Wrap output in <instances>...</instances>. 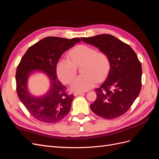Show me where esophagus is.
I'll return each mask as SVG.
<instances>
[{"label": "esophagus", "mask_w": 159, "mask_h": 159, "mask_svg": "<svg viewBox=\"0 0 159 159\" xmlns=\"http://www.w3.org/2000/svg\"><path fill=\"white\" fill-rule=\"evenodd\" d=\"M82 94H84L83 93H81V92H75V93H74V96H78V95H82Z\"/></svg>", "instance_id": "esophagus-1"}]
</instances>
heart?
Here are the masks:
<instances>
[{
	"mask_svg": "<svg viewBox=\"0 0 159 159\" xmlns=\"http://www.w3.org/2000/svg\"><path fill=\"white\" fill-rule=\"evenodd\" d=\"M70 59L61 57L56 64V73L64 84H70L76 75V66H81L82 75L72 81L71 89L78 92L88 91L107 76L110 69L107 55L88 45H79L70 53Z\"/></svg>",
	"mask_w": 159,
	"mask_h": 159,
	"instance_id": "obj_1",
	"label": "heart"
}]
</instances>
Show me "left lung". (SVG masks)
<instances>
[{"mask_svg": "<svg viewBox=\"0 0 159 159\" xmlns=\"http://www.w3.org/2000/svg\"><path fill=\"white\" fill-rule=\"evenodd\" d=\"M106 54L110 70L106 80L95 91L97 98L90 105L98 116L113 119L121 116L131 107L141 89L142 67L135 52L115 36L103 34L81 38Z\"/></svg>", "mask_w": 159, "mask_h": 159, "instance_id": "left-lung-1", "label": "left lung"}]
</instances>
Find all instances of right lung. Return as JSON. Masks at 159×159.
<instances>
[{"mask_svg": "<svg viewBox=\"0 0 159 159\" xmlns=\"http://www.w3.org/2000/svg\"><path fill=\"white\" fill-rule=\"evenodd\" d=\"M78 42V38H44L28 49L18 64L16 73L18 97L38 121L54 123L69 113L74 96L66 93V88L57 78L56 67L61 54ZM34 72L45 74L50 81L49 90L42 96L32 94L27 88L28 79Z\"/></svg>", "mask_w": 159, "mask_h": 159, "instance_id": "1", "label": "right lung"}]
</instances>
